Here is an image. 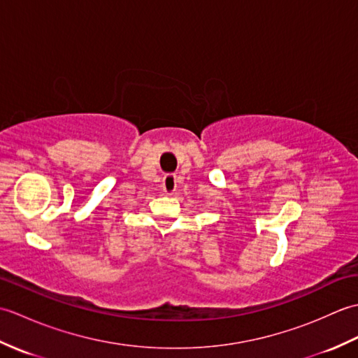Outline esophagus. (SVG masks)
Masks as SVG:
<instances>
[{"instance_id":"esophagus-1","label":"esophagus","mask_w":358,"mask_h":358,"mask_svg":"<svg viewBox=\"0 0 358 358\" xmlns=\"http://www.w3.org/2000/svg\"><path fill=\"white\" fill-rule=\"evenodd\" d=\"M177 189V175L175 173H166L163 177V191L167 195H172Z\"/></svg>"}]
</instances>
